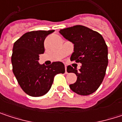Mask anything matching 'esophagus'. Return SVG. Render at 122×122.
I'll return each mask as SVG.
<instances>
[{
    "label": "esophagus",
    "mask_w": 122,
    "mask_h": 122,
    "mask_svg": "<svg viewBox=\"0 0 122 122\" xmlns=\"http://www.w3.org/2000/svg\"><path fill=\"white\" fill-rule=\"evenodd\" d=\"M65 70H66V71H65V72H66V73L67 74V73H68V72H67V66H65Z\"/></svg>",
    "instance_id": "34e87169"
}]
</instances>
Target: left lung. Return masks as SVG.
Here are the masks:
<instances>
[{
    "instance_id": "1",
    "label": "left lung",
    "mask_w": 122,
    "mask_h": 122,
    "mask_svg": "<svg viewBox=\"0 0 122 122\" xmlns=\"http://www.w3.org/2000/svg\"><path fill=\"white\" fill-rule=\"evenodd\" d=\"M63 37L74 44V52L71 61L81 63L77 71L71 66L67 67L68 73H74L77 81L69 85L76 93L89 95L101 85L108 64L107 46L102 36L88 27L76 25L60 30Z\"/></svg>"
}]
</instances>
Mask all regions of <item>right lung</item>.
<instances>
[{"label":"right lung","mask_w":122,"mask_h":122,"mask_svg":"<svg viewBox=\"0 0 122 122\" xmlns=\"http://www.w3.org/2000/svg\"><path fill=\"white\" fill-rule=\"evenodd\" d=\"M54 30L32 31L24 34L13 45L12 71L22 90L30 96L40 97L50 90L56 75L65 73L64 64L53 62L40 65L39 55L44 54V41Z\"/></svg>","instance_id":"right-lung-1"}]
</instances>
